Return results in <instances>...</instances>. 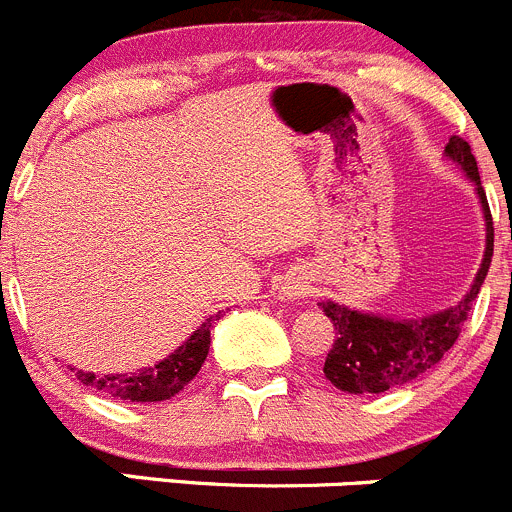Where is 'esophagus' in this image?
I'll list each match as a JSON object with an SVG mask.
<instances>
[{
  "label": "esophagus",
  "mask_w": 512,
  "mask_h": 512,
  "mask_svg": "<svg viewBox=\"0 0 512 512\" xmlns=\"http://www.w3.org/2000/svg\"><path fill=\"white\" fill-rule=\"evenodd\" d=\"M284 294L289 296V299H299V296L311 294V279L306 274L289 276L284 284Z\"/></svg>",
  "instance_id": "34e87169"
}]
</instances>
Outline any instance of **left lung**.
Segmentation results:
<instances>
[{
	"mask_svg": "<svg viewBox=\"0 0 512 512\" xmlns=\"http://www.w3.org/2000/svg\"><path fill=\"white\" fill-rule=\"evenodd\" d=\"M445 155L455 160L465 170L467 178L475 183L485 213V231H488L485 233V259L475 276V284L460 304L425 316V319L397 321L387 319V316L362 314V311L339 306L334 301H321L319 306L337 329V339L326 354L324 377L342 392H387L399 384L412 382L422 372L435 367L460 337L472 301L478 299L480 286L488 276L490 259H493V216H490L488 198L480 186L478 160L472 155L470 145L457 135H452L450 143L445 145Z\"/></svg>",
	"mask_w": 512,
	"mask_h": 512,
	"instance_id": "obj_1",
	"label": "left lung"
}]
</instances>
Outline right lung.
Here are the masks:
<instances>
[{"mask_svg":"<svg viewBox=\"0 0 512 512\" xmlns=\"http://www.w3.org/2000/svg\"><path fill=\"white\" fill-rule=\"evenodd\" d=\"M213 321L216 316L203 321L186 344H180L170 357H165L155 367H145L130 374H95L80 369L77 379L87 387H95L110 397L125 399V402H163V399L175 397L206 362Z\"/></svg>","mask_w":512,"mask_h":512,"instance_id":"obj_1","label":"right lung"}]
</instances>
